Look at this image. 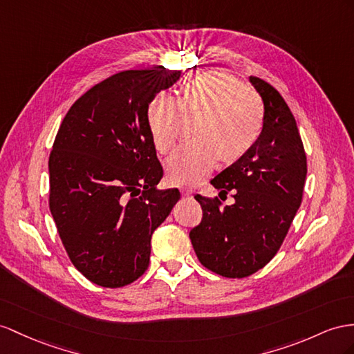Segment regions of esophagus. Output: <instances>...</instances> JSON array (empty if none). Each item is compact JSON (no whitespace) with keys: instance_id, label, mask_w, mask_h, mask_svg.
<instances>
[{"instance_id":"obj_1","label":"esophagus","mask_w":354,"mask_h":354,"mask_svg":"<svg viewBox=\"0 0 354 354\" xmlns=\"http://www.w3.org/2000/svg\"><path fill=\"white\" fill-rule=\"evenodd\" d=\"M180 194H183V197L184 198H189V197H192V192H189V189H187V188H180Z\"/></svg>"}]
</instances>
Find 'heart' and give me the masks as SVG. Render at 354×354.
<instances>
[{
    "mask_svg": "<svg viewBox=\"0 0 354 354\" xmlns=\"http://www.w3.org/2000/svg\"><path fill=\"white\" fill-rule=\"evenodd\" d=\"M180 115L194 120L192 140L166 161L170 184L194 187L211 174L215 162L230 166L254 148L263 129V109L238 77L211 70L184 84L176 100L158 93L147 106L153 147L166 153L180 134Z\"/></svg>",
    "mask_w": 354,
    "mask_h": 354,
    "instance_id": "obj_1",
    "label": "heart"
}]
</instances>
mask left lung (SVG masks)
<instances>
[{
    "label": "left lung",
    "instance_id": "obj_1",
    "mask_svg": "<svg viewBox=\"0 0 354 354\" xmlns=\"http://www.w3.org/2000/svg\"><path fill=\"white\" fill-rule=\"evenodd\" d=\"M263 100L260 138L245 157L224 169L211 184L220 194L233 192V205L218 197L194 196L202 223L189 232L201 263L227 278H245L277 254L301 206L306 156L295 116L278 91L250 76Z\"/></svg>",
    "mask_w": 354,
    "mask_h": 354
}]
</instances>
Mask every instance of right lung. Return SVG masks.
Masks as SVG:
<instances>
[{"instance_id": "1", "label": "right lung", "mask_w": 354, "mask_h": 354, "mask_svg": "<svg viewBox=\"0 0 354 354\" xmlns=\"http://www.w3.org/2000/svg\"><path fill=\"white\" fill-rule=\"evenodd\" d=\"M178 70H127L77 98L49 157V207L75 268L91 283L116 288L148 269L151 236L179 201L157 189L162 167L147 106L174 85Z\"/></svg>"}]
</instances>
